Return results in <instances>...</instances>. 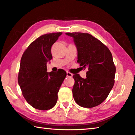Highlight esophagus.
Here are the masks:
<instances>
[{"instance_id":"34e87169","label":"esophagus","mask_w":135,"mask_h":135,"mask_svg":"<svg viewBox=\"0 0 135 135\" xmlns=\"http://www.w3.org/2000/svg\"><path fill=\"white\" fill-rule=\"evenodd\" d=\"M67 76H68V77H72V74L69 72H67Z\"/></svg>"}]
</instances>
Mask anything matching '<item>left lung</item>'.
<instances>
[{
    "label": "left lung",
    "instance_id": "1",
    "mask_svg": "<svg viewBox=\"0 0 135 135\" xmlns=\"http://www.w3.org/2000/svg\"><path fill=\"white\" fill-rule=\"evenodd\" d=\"M77 49V62L88 69L86 78L74 75L72 94L81 107L91 108L102 103L115 83L116 68L112 55L105 45L88 33L67 32Z\"/></svg>",
    "mask_w": 135,
    "mask_h": 135
}]
</instances>
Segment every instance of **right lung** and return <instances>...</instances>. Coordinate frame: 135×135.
Returning <instances> with one entry per match:
<instances>
[{"instance_id":"obj_1","label":"right lung","mask_w":135,"mask_h":135,"mask_svg":"<svg viewBox=\"0 0 135 135\" xmlns=\"http://www.w3.org/2000/svg\"><path fill=\"white\" fill-rule=\"evenodd\" d=\"M62 32L43 35L29 45L23 54L18 83L23 96L34 108L51 109L57 103L58 92L66 72H47L46 64L52 59L51 47Z\"/></svg>"}]
</instances>
